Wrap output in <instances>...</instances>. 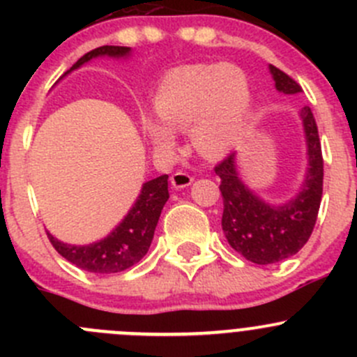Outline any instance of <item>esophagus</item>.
<instances>
[{
  "label": "esophagus",
  "mask_w": 357,
  "mask_h": 357,
  "mask_svg": "<svg viewBox=\"0 0 357 357\" xmlns=\"http://www.w3.org/2000/svg\"><path fill=\"white\" fill-rule=\"evenodd\" d=\"M192 183H193V176H190L188 172H185V171H178L171 176V185H172V188H176V190L190 186Z\"/></svg>",
  "instance_id": "obj_1"
}]
</instances>
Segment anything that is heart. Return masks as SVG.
Masks as SVG:
<instances>
[{"mask_svg":"<svg viewBox=\"0 0 357 357\" xmlns=\"http://www.w3.org/2000/svg\"><path fill=\"white\" fill-rule=\"evenodd\" d=\"M252 91L240 68L188 66L169 72L155 96L160 124H149L158 149H174L171 129L192 131L195 149L205 157L228 152L247 128Z\"/></svg>","mask_w":357,"mask_h":357,"instance_id":"heart-1","label":"heart"}]
</instances>
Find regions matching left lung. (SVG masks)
<instances>
[{"label":"left lung","mask_w":357,"mask_h":357,"mask_svg":"<svg viewBox=\"0 0 357 357\" xmlns=\"http://www.w3.org/2000/svg\"><path fill=\"white\" fill-rule=\"evenodd\" d=\"M269 68L278 91L287 95L302 91L289 74L275 66ZM301 117L307 138L309 169L302 190L289 204L271 207L252 195L236 174L235 153H229L214 167L221 178L219 190L225 204L222 231L229 245L254 264H276L297 254L307 243L318 219L323 195L321 142L309 107L301 110Z\"/></svg>","instance_id":"1"}]
</instances>
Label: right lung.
Instances as JSON below:
<instances>
[{
    "label": "right lung",
    "instance_id": "1",
    "mask_svg": "<svg viewBox=\"0 0 357 357\" xmlns=\"http://www.w3.org/2000/svg\"><path fill=\"white\" fill-rule=\"evenodd\" d=\"M128 53V46H100L81 56L70 67V70L81 67L82 63L95 56H124ZM167 179V174H162L152 181H146L129 214L107 238L91 243V245L77 247L59 242L55 236L48 233L50 242L62 257H66L68 262L84 271L110 275V273H121L131 268L145 257L150 243H152L162 207L169 199Z\"/></svg>",
    "mask_w": 357,
    "mask_h": 357
}]
</instances>
